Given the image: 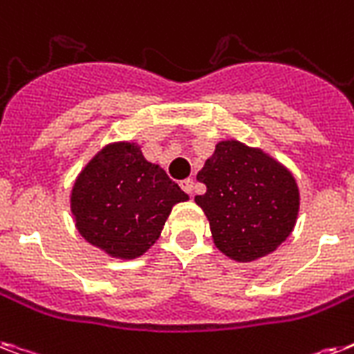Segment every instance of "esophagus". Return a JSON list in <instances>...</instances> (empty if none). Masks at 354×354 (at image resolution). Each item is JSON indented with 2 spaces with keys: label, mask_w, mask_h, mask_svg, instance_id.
I'll return each instance as SVG.
<instances>
[{
  "label": "esophagus",
  "mask_w": 354,
  "mask_h": 354,
  "mask_svg": "<svg viewBox=\"0 0 354 354\" xmlns=\"http://www.w3.org/2000/svg\"><path fill=\"white\" fill-rule=\"evenodd\" d=\"M180 187H182L187 194H192V189H194V180H192V178H185V180H182V182H180Z\"/></svg>",
  "instance_id": "obj_1"
}]
</instances>
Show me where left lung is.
<instances>
[{
    "label": "left lung",
    "mask_w": 354,
    "mask_h": 354,
    "mask_svg": "<svg viewBox=\"0 0 354 354\" xmlns=\"http://www.w3.org/2000/svg\"><path fill=\"white\" fill-rule=\"evenodd\" d=\"M196 178L207 192L194 202L205 212L214 245L231 260L267 257L295 229L300 209L297 180L261 149L223 140Z\"/></svg>",
    "instance_id": "left-lung-1"
}]
</instances>
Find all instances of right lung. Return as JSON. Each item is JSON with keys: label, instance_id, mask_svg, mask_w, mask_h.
<instances>
[{"label": "right lung", "instance_id": "right-lung-1", "mask_svg": "<svg viewBox=\"0 0 354 354\" xmlns=\"http://www.w3.org/2000/svg\"><path fill=\"white\" fill-rule=\"evenodd\" d=\"M189 200L132 142L109 143L83 167L71 192L77 232L112 258L132 260L154 245L172 207Z\"/></svg>", "mask_w": 354, "mask_h": 354}]
</instances>
